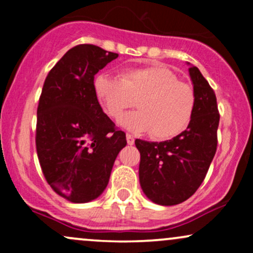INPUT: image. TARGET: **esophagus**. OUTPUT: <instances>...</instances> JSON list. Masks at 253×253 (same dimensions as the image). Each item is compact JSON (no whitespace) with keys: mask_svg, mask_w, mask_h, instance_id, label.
I'll return each mask as SVG.
<instances>
[{"mask_svg":"<svg viewBox=\"0 0 253 253\" xmlns=\"http://www.w3.org/2000/svg\"><path fill=\"white\" fill-rule=\"evenodd\" d=\"M126 139H127V144H128V145L134 144V138H133V135L126 134Z\"/></svg>","mask_w":253,"mask_h":253,"instance_id":"esophagus-1","label":"esophagus"}]
</instances>
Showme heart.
<instances>
[{"mask_svg": "<svg viewBox=\"0 0 253 253\" xmlns=\"http://www.w3.org/2000/svg\"><path fill=\"white\" fill-rule=\"evenodd\" d=\"M94 90L110 118H118L136 101L139 110L123 115L119 123L136 133L150 130V135L158 140L184 130L196 106L193 86L161 65L124 69L119 78L100 75L95 78Z\"/></svg>", "mask_w": 253, "mask_h": 253, "instance_id": "b5f03b06", "label": "heart"}]
</instances>
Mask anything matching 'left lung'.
<instances>
[{
	"mask_svg": "<svg viewBox=\"0 0 253 253\" xmlns=\"http://www.w3.org/2000/svg\"><path fill=\"white\" fill-rule=\"evenodd\" d=\"M189 75L196 106L187 129L161 143L135 140L141 189L157 205H178L194 195L216 152L220 114L215 92L196 66H190Z\"/></svg>",
	"mask_w": 253,
	"mask_h": 253,
	"instance_id": "obj_1",
	"label": "left lung"
}]
</instances>
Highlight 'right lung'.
<instances>
[{"mask_svg":"<svg viewBox=\"0 0 253 253\" xmlns=\"http://www.w3.org/2000/svg\"><path fill=\"white\" fill-rule=\"evenodd\" d=\"M119 54L82 43L60 58L43 83L36 145L46 181L74 203L97 199L109 182L126 134L104 114L94 76Z\"/></svg>","mask_w":253,"mask_h":253,"instance_id":"add662e5","label":"right lung"}]
</instances>
